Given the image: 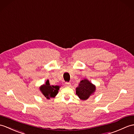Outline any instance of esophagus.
<instances>
[{"label": "esophagus", "instance_id": "34e87169", "mask_svg": "<svg viewBox=\"0 0 134 134\" xmlns=\"http://www.w3.org/2000/svg\"><path fill=\"white\" fill-rule=\"evenodd\" d=\"M70 85H71V83L69 82L65 83V86H66V87H69Z\"/></svg>", "mask_w": 134, "mask_h": 134}]
</instances>
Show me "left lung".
<instances>
[{
  "label": "left lung",
  "instance_id": "8db88e82",
  "mask_svg": "<svg viewBox=\"0 0 134 134\" xmlns=\"http://www.w3.org/2000/svg\"><path fill=\"white\" fill-rule=\"evenodd\" d=\"M96 87L87 79H83L80 82L79 86L76 88V94L82 100L89 98L95 91Z\"/></svg>",
  "mask_w": 134,
  "mask_h": 134
}]
</instances>
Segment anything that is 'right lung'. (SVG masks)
<instances>
[{
    "label": "right lung",
    "instance_id": "obj_1",
    "mask_svg": "<svg viewBox=\"0 0 134 134\" xmlns=\"http://www.w3.org/2000/svg\"><path fill=\"white\" fill-rule=\"evenodd\" d=\"M59 88L60 87L58 86H51L49 83V80H47L44 85L40 87L39 89L42 94L47 99H49L50 98H54L57 95Z\"/></svg>",
    "mask_w": 134,
    "mask_h": 134
}]
</instances>
